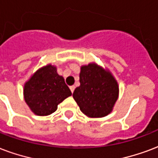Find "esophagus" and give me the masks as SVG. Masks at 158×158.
I'll return each instance as SVG.
<instances>
[{
  "label": "esophagus",
  "mask_w": 158,
  "mask_h": 158,
  "mask_svg": "<svg viewBox=\"0 0 158 158\" xmlns=\"http://www.w3.org/2000/svg\"><path fill=\"white\" fill-rule=\"evenodd\" d=\"M69 89H70L71 92H72V93H74V89H75V86H74V85H72V86H70V87H69Z\"/></svg>",
  "instance_id": "esophagus-1"
}]
</instances>
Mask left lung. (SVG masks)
<instances>
[{
  "label": "left lung",
  "instance_id": "1",
  "mask_svg": "<svg viewBox=\"0 0 158 158\" xmlns=\"http://www.w3.org/2000/svg\"><path fill=\"white\" fill-rule=\"evenodd\" d=\"M79 82L73 97L82 113L89 118H102L110 114L119 92L118 82L111 72L90 63L81 66Z\"/></svg>",
  "mask_w": 158,
  "mask_h": 158
}]
</instances>
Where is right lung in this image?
<instances>
[{
  "mask_svg": "<svg viewBox=\"0 0 158 158\" xmlns=\"http://www.w3.org/2000/svg\"><path fill=\"white\" fill-rule=\"evenodd\" d=\"M24 98L38 116H47L57 110L58 104L72 93L56 67L47 64L39 69L24 85Z\"/></svg>",
  "mask_w": 158,
  "mask_h": 158,
  "instance_id": "add662e5",
  "label": "right lung"
}]
</instances>
